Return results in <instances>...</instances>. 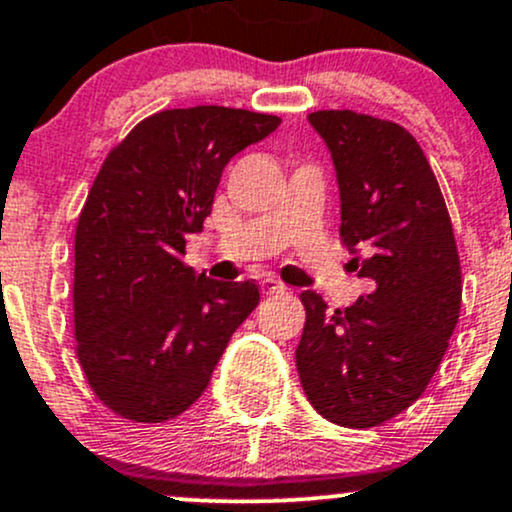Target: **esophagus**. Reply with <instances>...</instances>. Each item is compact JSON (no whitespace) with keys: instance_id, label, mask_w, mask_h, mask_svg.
I'll return each mask as SVG.
<instances>
[{"instance_id":"34e87169","label":"esophagus","mask_w":512,"mask_h":512,"mask_svg":"<svg viewBox=\"0 0 512 512\" xmlns=\"http://www.w3.org/2000/svg\"><path fill=\"white\" fill-rule=\"evenodd\" d=\"M285 290H287V287L282 285V282H278V280H273V278L261 280V292L266 294V297H270V294H282Z\"/></svg>"}]
</instances>
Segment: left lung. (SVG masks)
<instances>
[{"label": "left lung", "instance_id": "8db88e82", "mask_svg": "<svg viewBox=\"0 0 512 512\" xmlns=\"http://www.w3.org/2000/svg\"><path fill=\"white\" fill-rule=\"evenodd\" d=\"M309 122L338 174L347 266L376 287L342 311L302 292L299 381L323 419L371 429L424 393L448 350L462 302L458 246L410 131L352 110H318Z\"/></svg>", "mask_w": 512, "mask_h": 512}]
</instances>
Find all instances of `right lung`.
Wrapping results in <instances>:
<instances>
[{"label":"right lung","mask_w":512,"mask_h":512,"mask_svg":"<svg viewBox=\"0 0 512 512\" xmlns=\"http://www.w3.org/2000/svg\"><path fill=\"white\" fill-rule=\"evenodd\" d=\"M282 119L232 107L162 110L110 150L78 215L74 333L86 381L119 417L158 424L201 398L256 282L184 266L222 170Z\"/></svg>","instance_id":"right-lung-1"}]
</instances>
